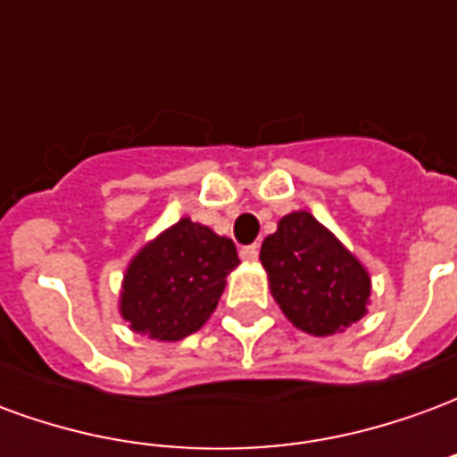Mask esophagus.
Returning <instances> with one entry per match:
<instances>
[{
	"mask_svg": "<svg viewBox=\"0 0 457 457\" xmlns=\"http://www.w3.org/2000/svg\"><path fill=\"white\" fill-rule=\"evenodd\" d=\"M239 257L245 259V262H257L259 259V247L257 245H249V247L239 249Z\"/></svg>",
	"mask_w": 457,
	"mask_h": 457,
	"instance_id": "obj_1",
	"label": "esophagus"
}]
</instances>
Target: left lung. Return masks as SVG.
<instances>
[{"label":"left lung","mask_w":457,"mask_h":457,"mask_svg":"<svg viewBox=\"0 0 457 457\" xmlns=\"http://www.w3.org/2000/svg\"><path fill=\"white\" fill-rule=\"evenodd\" d=\"M259 259L271 296L298 330L336 336L367 313L372 294L367 269L306 210L278 220L277 232L262 242Z\"/></svg>","instance_id":"1"}]
</instances>
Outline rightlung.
Masks as SVG:
<instances>
[{"label": "right lung", "mask_w": 457, "mask_h": 457, "mask_svg": "<svg viewBox=\"0 0 457 457\" xmlns=\"http://www.w3.org/2000/svg\"><path fill=\"white\" fill-rule=\"evenodd\" d=\"M239 264L232 239L180 218L137 252L124 271L120 313L134 333L176 343L205 326Z\"/></svg>", "instance_id": "1"}]
</instances>
